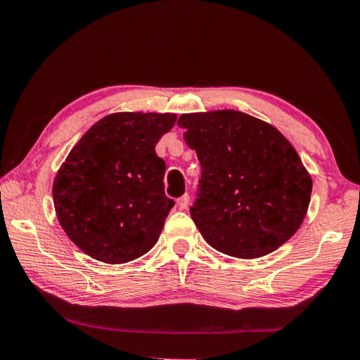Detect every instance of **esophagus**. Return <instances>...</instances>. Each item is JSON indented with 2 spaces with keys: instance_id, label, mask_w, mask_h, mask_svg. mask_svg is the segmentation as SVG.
Returning a JSON list of instances; mask_svg holds the SVG:
<instances>
[{
  "instance_id": "obj_1",
  "label": "esophagus",
  "mask_w": 360,
  "mask_h": 360,
  "mask_svg": "<svg viewBox=\"0 0 360 360\" xmlns=\"http://www.w3.org/2000/svg\"><path fill=\"white\" fill-rule=\"evenodd\" d=\"M189 202H191L189 195H182L178 198V200H176V205H178L179 210H187V207H189Z\"/></svg>"
}]
</instances>
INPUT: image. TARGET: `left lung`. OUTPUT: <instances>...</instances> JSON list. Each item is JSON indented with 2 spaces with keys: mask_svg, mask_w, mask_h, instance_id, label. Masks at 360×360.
I'll list each match as a JSON object with an SVG mask.
<instances>
[{
  "mask_svg": "<svg viewBox=\"0 0 360 360\" xmlns=\"http://www.w3.org/2000/svg\"><path fill=\"white\" fill-rule=\"evenodd\" d=\"M178 127L202 165L191 216L208 245L256 259L295 236L309 208L312 178L281 131L231 108L182 113Z\"/></svg>",
  "mask_w": 360,
  "mask_h": 360,
  "instance_id": "obj_1",
  "label": "left lung"
}]
</instances>
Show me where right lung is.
<instances>
[{
	"instance_id": "right-lung-1",
	"label": "right lung",
	"mask_w": 360,
	"mask_h": 360,
	"mask_svg": "<svg viewBox=\"0 0 360 360\" xmlns=\"http://www.w3.org/2000/svg\"><path fill=\"white\" fill-rule=\"evenodd\" d=\"M176 113L117 112L82 136L53 182L56 216L91 258L123 264L157 243L174 202L165 195L167 165L155 144Z\"/></svg>"
}]
</instances>
